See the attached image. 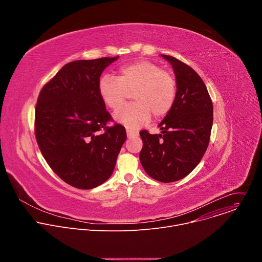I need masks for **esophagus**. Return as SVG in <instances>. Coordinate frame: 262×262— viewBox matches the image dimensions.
Returning a JSON list of instances; mask_svg holds the SVG:
<instances>
[{"instance_id": "esophagus-1", "label": "esophagus", "mask_w": 262, "mask_h": 262, "mask_svg": "<svg viewBox=\"0 0 262 262\" xmlns=\"http://www.w3.org/2000/svg\"><path fill=\"white\" fill-rule=\"evenodd\" d=\"M126 135H127V138H134V137H138L139 136V133L136 132V130H133V129H126Z\"/></svg>"}]
</instances>
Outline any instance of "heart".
I'll list each match as a JSON object with an SVG mask.
<instances>
[{
    "mask_svg": "<svg viewBox=\"0 0 262 262\" xmlns=\"http://www.w3.org/2000/svg\"><path fill=\"white\" fill-rule=\"evenodd\" d=\"M134 91L136 103L114 114L115 121L130 129L147 124L151 114L162 118L169 113L176 96V82L160 65L147 60L125 64L118 78L104 74L98 82L99 96L112 110L119 108Z\"/></svg>",
    "mask_w": 262,
    "mask_h": 262,
    "instance_id": "1",
    "label": "heart"
}]
</instances>
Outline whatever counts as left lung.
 Listing matches in <instances>:
<instances>
[{
  "mask_svg": "<svg viewBox=\"0 0 262 262\" xmlns=\"http://www.w3.org/2000/svg\"><path fill=\"white\" fill-rule=\"evenodd\" d=\"M173 67L176 96L159 124L161 134L141 130L140 162L151 178L172 182L189 175L203 158L210 138L213 107L205 84L189 65L161 55Z\"/></svg>",
  "mask_w": 262,
  "mask_h": 262,
  "instance_id": "8db88e82",
  "label": "left lung"
}]
</instances>
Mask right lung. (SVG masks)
<instances>
[{"instance_id":"add662e5","label":"right lung","mask_w":262,"mask_h":262,"mask_svg":"<svg viewBox=\"0 0 262 262\" xmlns=\"http://www.w3.org/2000/svg\"><path fill=\"white\" fill-rule=\"evenodd\" d=\"M114 58L64 65L41 89L35 110V136L52 170L66 183L90 190L106 181L126 140L98 93L102 71ZM102 128L105 132L100 134Z\"/></svg>"}]
</instances>
